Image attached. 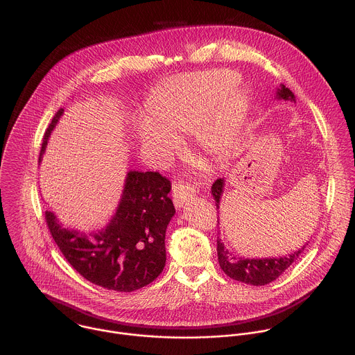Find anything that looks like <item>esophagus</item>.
<instances>
[{
    "instance_id": "esophagus-1",
    "label": "esophagus",
    "mask_w": 355,
    "mask_h": 355,
    "mask_svg": "<svg viewBox=\"0 0 355 355\" xmlns=\"http://www.w3.org/2000/svg\"><path fill=\"white\" fill-rule=\"evenodd\" d=\"M196 194L194 187H191L190 184L186 183H175L172 186V197H173V203L178 209H180L184 202H187V200L193 198Z\"/></svg>"
}]
</instances>
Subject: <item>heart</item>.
<instances>
[{"instance_id":"b5f03b06","label":"heart","mask_w":355,"mask_h":355,"mask_svg":"<svg viewBox=\"0 0 355 355\" xmlns=\"http://www.w3.org/2000/svg\"><path fill=\"white\" fill-rule=\"evenodd\" d=\"M239 82L241 75L231 69L173 79L149 103L152 117H144L137 124L141 145L157 159L168 161L182 145L173 130L194 131L205 154L213 158L228 155L250 102L248 92L238 87Z\"/></svg>"}]
</instances>
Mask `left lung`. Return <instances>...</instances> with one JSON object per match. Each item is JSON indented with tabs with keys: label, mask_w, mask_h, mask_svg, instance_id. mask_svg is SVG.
Wrapping results in <instances>:
<instances>
[{
	"label": "left lung",
	"mask_w": 355,
	"mask_h": 355,
	"mask_svg": "<svg viewBox=\"0 0 355 355\" xmlns=\"http://www.w3.org/2000/svg\"><path fill=\"white\" fill-rule=\"evenodd\" d=\"M277 100L295 102L294 93L287 89L284 85H280L276 92ZM225 180L217 179L211 186V196L216 201V207L220 209V201L224 193ZM218 221V218H217ZM307 245V243H306ZM304 245L298 252L283 255V257H269V258H245L236 257L225 249L221 239H217V257L218 263L224 273L234 280L252 284V286H265L276 280L286 269H288L306 249Z\"/></svg>",
	"instance_id": "obj_1"
}]
</instances>
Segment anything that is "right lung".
Returning <instances> with one entry per match:
<instances>
[{
    "instance_id": "right-lung-1",
    "label": "right lung",
    "mask_w": 355,
    "mask_h": 355,
    "mask_svg": "<svg viewBox=\"0 0 355 355\" xmlns=\"http://www.w3.org/2000/svg\"><path fill=\"white\" fill-rule=\"evenodd\" d=\"M62 113L60 109L51 120L40 161ZM169 191L171 182L158 172L128 171L116 211L102 230L68 228L51 210L45 218L60 252L79 275L106 290L131 293L150 284L165 266V231L175 214Z\"/></svg>"
}]
</instances>
